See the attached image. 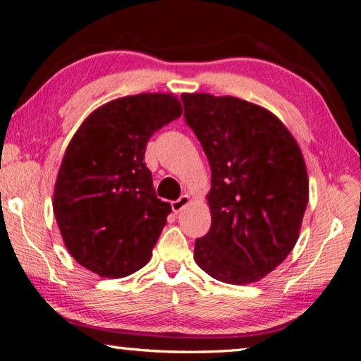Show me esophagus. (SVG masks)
<instances>
[{
    "mask_svg": "<svg viewBox=\"0 0 361 361\" xmlns=\"http://www.w3.org/2000/svg\"><path fill=\"white\" fill-rule=\"evenodd\" d=\"M188 202H190L188 195H182L179 200H174V202H171V208H173L174 212H179L182 208H184V206L188 204Z\"/></svg>",
    "mask_w": 361,
    "mask_h": 361,
    "instance_id": "esophagus-1",
    "label": "esophagus"
}]
</instances>
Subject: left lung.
Returning <instances> with one entry per match:
<instances>
[{"label": "left lung", "instance_id": "1", "mask_svg": "<svg viewBox=\"0 0 361 361\" xmlns=\"http://www.w3.org/2000/svg\"><path fill=\"white\" fill-rule=\"evenodd\" d=\"M180 99L211 166V228L195 240V261L224 283L261 280L293 251L309 203L298 142L274 114L246 100Z\"/></svg>", "mask_w": 361, "mask_h": 361}]
</instances>
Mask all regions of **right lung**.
<instances>
[{
	"mask_svg": "<svg viewBox=\"0 0 361 361\" xmlns=\"http://www.w3.org/2000/svg\"><path fill=\"white\" fill-rule=\"evenodd\" d=\"M182 115L171 94H137L102 105L65 150L54 216L68 252L107 279L131 275L150 261L171 204L157 198L145 166L147 142Z\"/></svg>",
	"mask_w": 361,
	"mask_h": 361,
	"instance_id": "obj_1",
	"label": "right lung"
}]
</instances>
